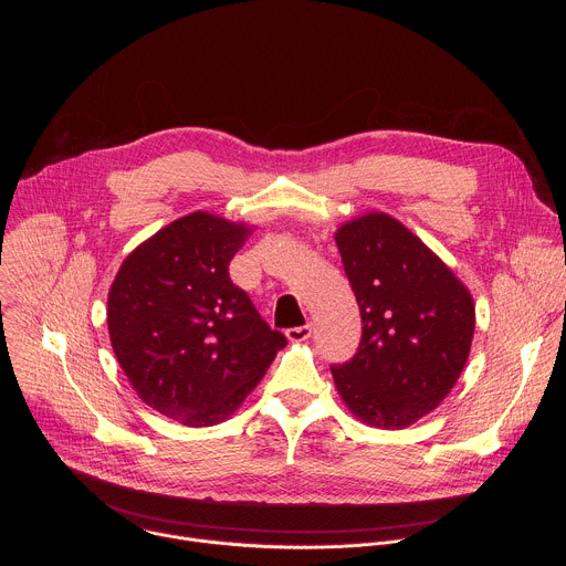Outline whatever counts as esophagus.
<instances>
[{
  "label": "esophagus",
  "mask_w": 566,
  "mask_h": 566,
  "mask_svg": "<svg viewBox=\"0 0 566 566\" xmlns=\"http://www.w3.org/2000/svg\"><path fill=\"white\" fill-rule=\"evenodd\" d=\"M286 338L291 343H304L311 338V327L304 325V327H293V329H286Z\"/></svg>",
  "instance_id": "esophagus-1"
}]
</instances>
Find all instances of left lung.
Instances as JSON below:
<instances>
[{
  "label": "left lung",
  "instance_id": "1",
  "mask_svg": "<svg viewBox=\"0 0 566 566\" xmlns=\"http://www.w3.org/2000/svg\"><path fill=\"white\" fill-rule=\"evenodd\" d=\"M363 317L358 354L332 367L347 410L402 430L457 385L474 336V302L454 271L398 219L365 212L336 230Z\"/></svg>",
  "mask_w": 566,
  "mask_h": 566
}]
</instances>
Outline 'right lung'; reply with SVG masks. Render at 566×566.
Here are the masks:
<instances>
[{
  "label": "right lung",
  "mask_w": 566,
  "mask_h": 566,
  "mask_svg": "<svg viewBox=\"0 0 566 566\" xmlns=\"http://www.w3.org/2000/svg\"><path fill=\"white\" fill-rule=\"evenodd\" d=\"M253 226L190 212L120 264L107 295L109 340L138 398L188 428L226 421L286 345L230 282Z\"/></svg>",
  "instance_id": "add662e5"
}]
</instances>
